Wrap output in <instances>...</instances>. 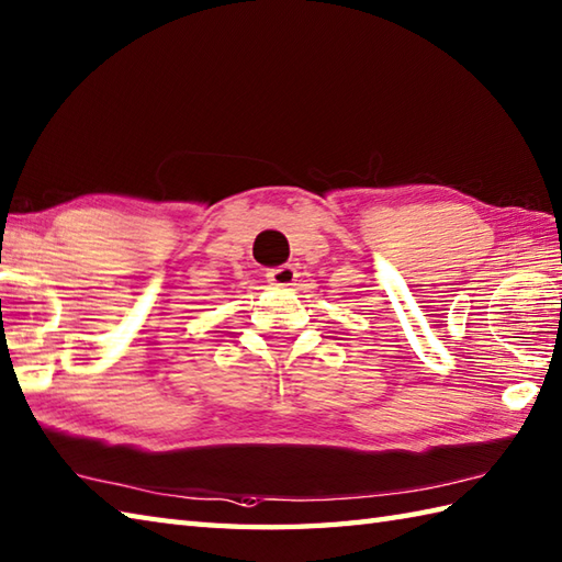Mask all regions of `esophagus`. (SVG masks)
<instances>
[{"label":"esophagus","mask_w":562,"mask_h":562,"mask_svg":"<svg viewBox=\"0 0 562 562\" xmlns=\"http://www.w3.org/2000/svg\"><path fill=\"white\" fill-rule=\"evenodd\" d=\"M296 280V270L294 266H280L268 270V282L274 284V288H292Z\"/></svg>","instance_id":"obj_1"}]
</instances>
